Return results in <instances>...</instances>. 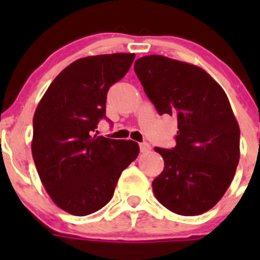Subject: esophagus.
I'll use <instances>...</instances> for the list:
<instances>
[{"label": "esophagus", "mask_w": 260, "mask_h": 260, "mask_svg": "<svg viewBox=\"0 0 260 260\" xmlns=\"http://www.w3.org/2000/svg\"><path fill=\"white\" fill-rule=\"evenodd\" d=\"M140 149H141V152H142V153H147V152L151 151V146H149V143L142 142L140 145Z\"/></svg>", "instance_id": "esophagus-1"}]
</instances>
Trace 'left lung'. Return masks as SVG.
Masks as SVG:
<instances>
[{
  "label": "left lung",
  "mask_w": 260,
  "mask_h": 260,
  "mask_svg": "<svg viewBox=\"0 0 260 260\" xmlns=\"http://www.w3.org/2000/svg\"><path fill=\"white\" fill-rule=\"evenodd\" d=\"M135 72L157 112L177 117L175 148H154L165 161L152 182L154 196L183 216L209 211L240 158V128L224 89L201 68L162 55L137 59Z\"/></svg>",
  "instance_id": "8db88e82"
}]
</instances>
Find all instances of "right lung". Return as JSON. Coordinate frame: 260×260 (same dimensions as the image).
<instances>
[{
	"label": "right lung",
	"mask_w": 260,
	"mask_h": 260,
	"mask_svg": "<svg viewBox=\"0 0 260 260\" xmlns=\"http://www.w3.org/2000/svg\"><path fill=\"white\" fill-rule=\"evenodd\" d=\"M135 54L94 55L68 65L34 114L31 152L46 192L64 211L85 216L113 198L118 179L137 158L133 141L98 136L108 89L129 70Z\"/></svg>",
	"instance_id": "add662e5"
}]
</instances>
